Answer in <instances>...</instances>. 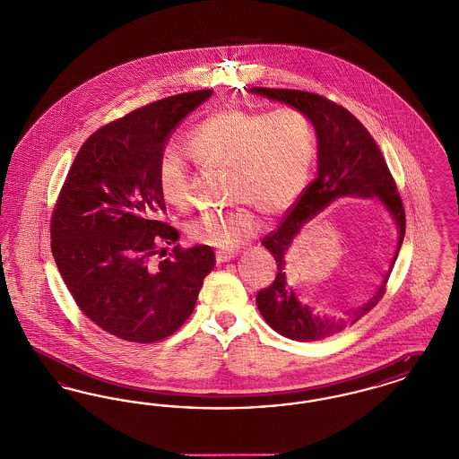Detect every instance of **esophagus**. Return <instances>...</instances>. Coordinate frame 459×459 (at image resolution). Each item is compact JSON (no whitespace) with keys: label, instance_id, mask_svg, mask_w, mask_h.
I'll use <instances>...</instances> for the list:
<instances>
[{"label":"esophagus","instance_id":"34e87169","mask_svg":"<svg viewBox=\"0 0 459 459\" xmlns=\"http://www.w3.org/2000/svg\"><path fill=\"white\" fill-rule=\"evenodd\" d=\"M238 255H239V253H238V251H232V249H220V251H217V260H219V263L230 262V260H234Z\"/></svg>","mask_w":459,"mask_h":459}]
</instances>
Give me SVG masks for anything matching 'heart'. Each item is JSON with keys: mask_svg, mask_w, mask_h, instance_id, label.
I'll return each mask as SVG.
<instances>
[{"mask_svg": "<svg viewBox=\"0 0 459 459\" xmlns=\"http://www.w3.org/2000/svg\"><path fill=\"white\" fill-rule=\"evenodd\" d=\"M189 156L208 169H227L229 196L258 204L266 213L290 208L305 191L316 154V134L303 111L220 109L186 135ZM158 189L167 203H191V170L186 156L169 148L158 158ZM260 229L249 206L204 212L186 223L189 238L208 246L236 247Z\"/></svg>", "mask_w": 459, "mask_h": 459, "instance_id": "heart-1", "label": "heart"}]
</instances>
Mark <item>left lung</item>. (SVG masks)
<instances>
[{"instance_id": "obj_1", "label": "left lung", "mask_w": 459, "mask_h": 459, "mask_svg": "<svg viewBox=\"0 0 459 459\" xmlns=\"http://www.w3.org/2000/svg\"><path fill=\"white\" fill-rule=\"evenodd\" d=\"M249 91L303 111L316 134L318 170L315 180L306 187L281 227L262 240L277 262V275L272 284L256 294V305L264 322L287 339L299 342L320 341L354 325L385 292L406 230L403 201L375 139L348 109L306 91L266 88ZM346 195L378 198L398 229V246L390 270L367 302L343 312L342 316H327L316 312L297 296L288 282L284 258L305 223L330 202Z\"/></svg>"}]
</instances>
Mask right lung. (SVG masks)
<instances>
[{
  "mask_svg": "<svg viewBox=\"0 0 459 459\" xmlns=\"http://www.w3.org/2000/svg\"><path fill=\"white\" fill-rule=\"evenodd\" d=\"M213 91L177 94L94 132L75 156L51 217V251L82 313L111 335L150 344L172 335L193 313L215 266L210 246L158 244L178 232L158 215L165 201L156 165L175 127Z\"/></svg>",
  "mask_w": 459,
  "mask_h": 459,
  "instance_id": "add662e5",
  "label": "right lung"
}]
</instances>
